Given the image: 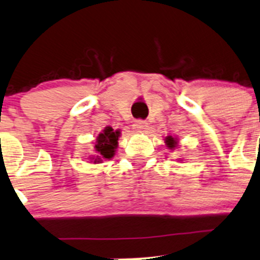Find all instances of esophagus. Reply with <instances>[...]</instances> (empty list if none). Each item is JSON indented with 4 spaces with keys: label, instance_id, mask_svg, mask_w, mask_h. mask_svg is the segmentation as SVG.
<instances>
[{
    "label": "esophagus",
    "instance_id": "obj_1",
    "mask_svg": "<svg viewBox=\"0 0 260 260\" xmlns=\"http://www.w3.org/2000/svg\"><path fill=\"white\" fill-rule=\"evenodd\" d=\"M134 129L139 133H145L148 129V122L144 121V120H136L135 124H134Z\"/></svg>",
    "mask_w": 260,
    "mask_h": 260
}]
</instances>
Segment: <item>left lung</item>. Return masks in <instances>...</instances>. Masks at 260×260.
Segmentation results:
<instances>
[{
  "label": "left lung",
  "mask_w": 260,
  "mask_h": 260,
  "mask_svg": "<svg viewBox=\"0 0 260 260\" xmlns=\"http://www.w3.org/2000/svg\"><path fill=\"white\" fill-rule=\"evenodd\" d=\"M165 143H167L168 148L174 149L176 146V144H178V141H176V139L173 138V136H168V138L165 139Z\"/></svg>",
  "instance_id": "8db88e82"
}]
</instances>
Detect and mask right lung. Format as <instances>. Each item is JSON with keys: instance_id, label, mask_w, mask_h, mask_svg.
I'll list each match as a JSON object with an SVG mask.
<instances>
[{"instance_id": "right-lung-1", "label": "right lung", "mask_w": 260, "mask_h": 260, "mask_svg": "<svg viewBox=\"0 0 260 260\" xmlns=\"http://www.w3.org/2000/svg\"><path fill=\"white\" fill-rule=\"evenodd\" d=\"M120 131H114L111 127H106L101 134H99L96 139L95 150L98 151V156L92 157L93 162L101 161V159H111L115 155V149L117 148Z\"/></svg>"}]
</instances>
